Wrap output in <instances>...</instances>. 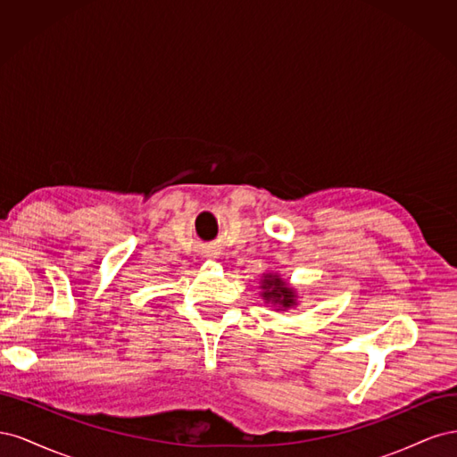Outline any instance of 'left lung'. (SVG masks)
Wrapping results in <instances>:
<instances>
[{
	"label": "left lung",
	"instance_id": "1",
	"mask_svg": "<svg viewBox=\"0 0 457 457\" xmlns=\"http://www.w3.org/2000/svg\"><path fill=\"white\" fill-rule=\"evenodd\" d=\"M262 289H265V294H262V297L272 299L274 303H280V305L286 307V309L295 305L294 292L289 287H286V284L278 278V276L267 274L265 276V282H262Z\"/></svg>",
	"mask_w": 457,
	"mask_h": 457
}]
</instances>
